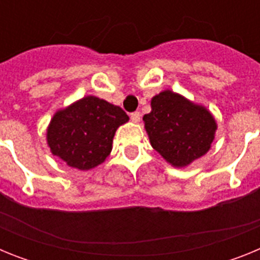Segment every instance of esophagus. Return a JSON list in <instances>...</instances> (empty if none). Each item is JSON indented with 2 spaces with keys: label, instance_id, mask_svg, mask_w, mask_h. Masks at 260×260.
I'll return each mask as SVG.
<instances>
[{
  "label": "esophagus",
  "instance_id": "obj_1",
  "mask_svg": "<svg viewBox=\"0 0 260 260\" xmlns=\"http://www.w3.org/2000/svg\"><path fill=\"white\" fill-rule=\"evenodd\" d=\"M130 119L135 123L139 122V121H141V113H139V112H134V113L130 114Z\"/></svg>",
  "mask_w": 260,
  "mask_h": 260
}]
</instances>
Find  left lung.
<instances>
[{"label": "left lung", "instance_id": "8db88e82", "mask_svg": "<svg viewBox=\"0 0 260 260\" xmlns=\"http://www.w3.org/2000/svg\"><path fill=\"white\" fill-rule=\"evenodd\" d=\"M151 108L144 127L151 146L169 164L182 168L207 153L217 125L206 108L169 89L152 98Z\"/></svg>", "mask_w": 260, "mask_h": 260}]
</instances>
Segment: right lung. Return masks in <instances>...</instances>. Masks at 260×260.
Returning <instances> with one entry per match:
<instances>
[{
  "instance_id": "right-lung-1",
  "label": "right lung",
  "mask_w": 260,
  "mask_h": 260,
  "mask_svg": "<svg viewBox=\"0 0 260 260\" xmlns=\"http://www.w3.org/2000/svg\"><path fill=\"white\" fill-rule=\"evenodd\" d=\"M127 121L128 116L119 107L87 96L53 116L47 132L48 146L69 167L88 171L107 158L116 130Z\"/></svg>"
}]
</instances>
